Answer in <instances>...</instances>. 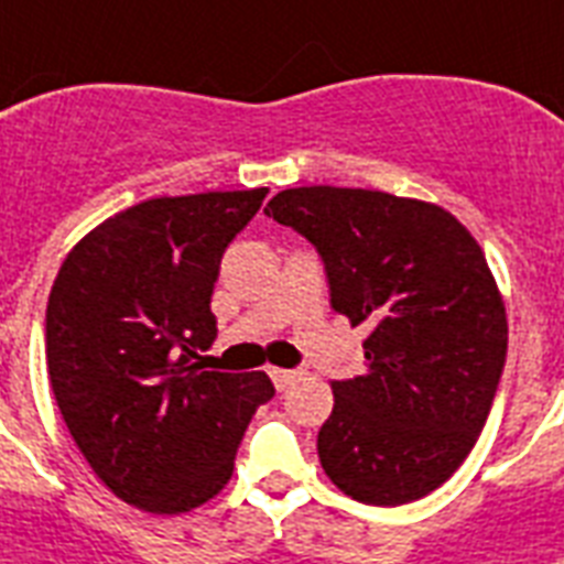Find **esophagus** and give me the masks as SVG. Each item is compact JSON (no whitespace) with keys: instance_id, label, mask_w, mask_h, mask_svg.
<instances>
[{"instance_id":"obj_1","label":"esophagus","mask_w":564,"mask_h":564,"mask_svg":"<svg viewBox=\"0 0 564 564\" xmlns=\"http://www.w3.org/2000/svg\"><path fill=\"white\" fill-rule=\"evenodd\" d=\"M268 375H271L273 386H276L279 392H285L288 386H291L293 380L300 377V371H293V369H271V371H268Z\"/></svg>"}]
</instances>
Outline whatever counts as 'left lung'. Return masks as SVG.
<instances>
[{"instance_id":"obj_1","label":"left lung","mask_w":564,"mask_h":564,"mask_svg":"<svg viewBox=\"0 0 564 564\" xmlns=\"http://www.w3.org/2000/svg\"><path fill=\"white\" fill-rule=\"evenodd\" d=\"M264 213L314 245L332 308L371 328L366 375L332 383L325 476L362 505L430 496L476 446L507 360L478 241L446 209L377 189H282Z\"/></svg>"}]
</instances>
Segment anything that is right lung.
I'll return each instance as SVG.
<instances>
[{
	"instance_id": "add662e5",
	"label": "right lung",
	"mask_w": 564,
	"mask_h": 564,
	"mask_svg": "<svg viewBox=\"0 0 564 564\" xmlns=\"http://www.w3.org/2000/svg\"><path fill=\"white\" fill-rule=\"evenodd\" d=\"M268 189L152 198L106 218L65 256L45 311V357L63 421L126 505L187 513L216 496L264 371L204 369L209 296L236 232Z\"/></svg>"
}]
</instances>
